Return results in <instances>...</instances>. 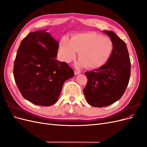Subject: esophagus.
Masks as SVG:
<instances>
[{"mask_svg": "<svg viewBox=\"0 0 147 147\" xmlns=\"http://www.w3.org/2000/svg\"><path fill=\"white\" fill-rule=\"evenodd\" d=\"M74 74H75V75H77L80 74V72H79V71H78V70H75L74 71Z\"/></svg>", "mask_w": 147, "mask_h": 147, "instance_id": "obj_1", "label": "esophagus"}]
</instances>
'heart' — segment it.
<instances>
[{
  "label": "heart",
  "instance_id": "b5f03b06",
  "mask_svg": "<svg viewBox=\"0 0 147 147\" xmlns=\"http://www.w3.org/2000/svg\"><path fill=\"white\" fill-rule=\"evenodd\" d=\"M62 58L67 62L73 61L78 53V67L85 66L88 69H96L103 66L109 59L113 51L110 39L96 32L75 34L70 40L66 37L59 43Z\"/></svg>",
  "mask_w": 147,
  "mask_h": 147
}]
</instances>
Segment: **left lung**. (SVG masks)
Here are the masks:
<instances>
[{
	"instance_id": "1",
	"label": "left lung",
	"mask_w": 147,
	"mask_h": 147,
	"mask_svg": "<svg viewBox=\"0 0 147 147\" xmlns=\"http://www.w3.org/2000/svg\"><path fill=\"white\" fill-rule=\"evenodd\" d=\"M113 43V51L106 64L85 73L88 78L83 90L88 103L95 107L110 105L126 91L131 75V61L125 42L113 31L104 30Z\"/></svg>"
}]
</instances>
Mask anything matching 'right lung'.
<instances>
[{"mask_svg":"<svg viewBox=\"0 0 147 147\" xmlns=\"http://www.w3.org/2000/svg\"><path fill=\"white\" fill-rule=\"evenodd\" d=\"M58 48V42L40 30L29 33L18 50L15 80L24 98L35 105L55 104L64 82L74 77V70L67 64L56 59Z\"/></svg>","mask_w":147,"mask_h":147,"instance_id":"add662e5","label":"right lung"}]
</instances>
